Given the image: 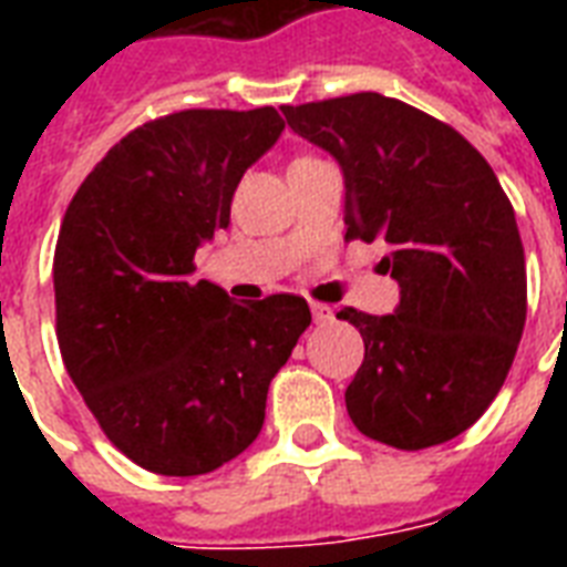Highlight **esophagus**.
Masks as SVG:
<instances>
[{
	"mask_svg": "<svg viewBox=\"0 0 567 567\" xmlns=\"http://www.w3.org/2000/svg\"><path fill=\"white\" fill-rule=\"evenodd\" d=\"M311 318H315V323H329L332 320V309H329L327 302H311Z\"/></svg>",
	"mask_w": 567,
	"mask_h": 567,
	"instance_id": "obj_1",
	"label": "esophagus"
}]
</instances>
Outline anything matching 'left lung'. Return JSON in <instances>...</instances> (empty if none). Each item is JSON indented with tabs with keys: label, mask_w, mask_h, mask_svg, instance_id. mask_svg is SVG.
Here are the masks:
<instances>
[{
	"label": "left lung",
	"mask_w": 567,
	"mask_h": 567,
	"mask_svg": "<svg viewBox=\"0 0 567 567\" xmlns=\"http://www.w3.org/2000/svg\"><path fill=\"white\" fill-rule=\"evenodd\" d=\"M344 173L347 238L385 240L394 315L341 309L364 341L347 388L355 430L396 450L465 432L492 405L527 320L509 196L456 128L382 93L282 109Z\"/></svg>",
	"instance_id": "8db88e82"
}]
</instances>
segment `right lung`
<instances>
[{
  "instance_id": "1",
  "label": "right lung",
  "mask_w": 567,
  "mask_h": 567,
  "mask_svg": "<svg viewBox=\"0 0 567 567\" xmlns=\"http://www.w3.org/2000/svg\"><path fill=\"white\" fill-rule=\"evenodd\" d=\"M276 109H190L109 150L58 231L55 320L66 373L135 465L199 476L252 444L267 388L311 323L309 302H231L190 282L194 252L229 226L247 167L279 141Z\"/></svg>"
}]
</instances>
